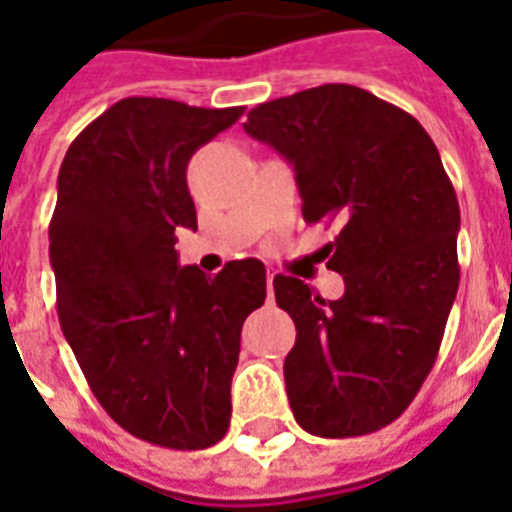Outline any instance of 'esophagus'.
<instances>
[{
  "instance_id": "obj_1",
  "label": "esophagus",
  "mask_w": 512,
  "mask_h": 512,
  "mask_svg": "<svg viewBox=\"0 0 512 512\" xmlns=\"http://www.w3.org/2000/svg\"><path fill=\"white\" fill-rule=\"evenodd\" d=\"M265 281H268V300H271V297H273V273L271 271H268Z\"/></svg>"
}]
</instances>
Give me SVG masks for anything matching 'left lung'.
<instances>
[{"label":"left lung","mask_w":512,"mask_h":512,"mask_svg":"<svg viewBox=\"0 0 512 512\" xmlns=\"http://www.w3.org/2000/svg\"><path fill=\"white\" fill-rule=\"evenodd\" d=\"M244 130L295 167L305 223L337 225L327 268L345 281L340 300L273 279L297 329L284 361L292 414L321 438L374 433L422 388L457 297L452 180L412 114L353 84L260 103Z\"/></svg>","instance_id":"8db88e82"}]
</instances>
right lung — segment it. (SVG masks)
I'll use <instances>...</instances> for the list:
<instances>
[{
	"label": "right lung",
	"mask_w": 512,
	"mask_h": 512,
	"mask_svg": "<svg viewBox=\"0 0 512 512\" xmlns=\"http://www.w3.org/2000/svg\"><path fill=\"white\" fill-rule=\"evenodd\" d=\"M241 114L124 98L76 135L58 172L50 265L60 329L108 417L167 449L225 436L241 327L265 303L255 257L204 276L175 252V228L196 231L188 162Z\"/></svg>",
	"instance_id": "add662e5"
}]
</instances>
